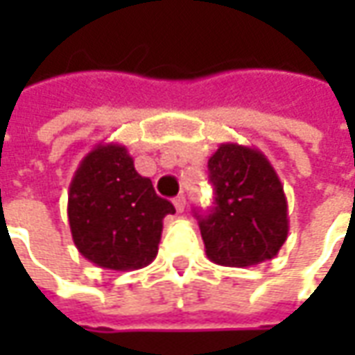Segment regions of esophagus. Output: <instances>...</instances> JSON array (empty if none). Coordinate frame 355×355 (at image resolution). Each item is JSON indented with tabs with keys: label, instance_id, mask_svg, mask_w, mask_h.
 <instances>
[{
	"label": "esophagus",
	"instance_id": "1",
	"mask_svg": "<svg viewBox=\"0 0 355 355\" xmlns=\"http://www.w3.org/2000/svg\"><path fill=\"white\" fill-rule=\"evenodd\" d=\"M173 203H175V209H177L178 213H182L186 209V198L184 196H177L175 200H173Z\"/></svg>",
	"mask_w": 355,
	"mask_h": 355
}]
</instances>
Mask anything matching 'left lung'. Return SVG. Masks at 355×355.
Wrapping results in <instances>:
<instances>
[{"label":"left lung","mask_w":355,"mask_h":355,"mask_svg":"<svg viewBox=\"0 0 355 355\" xmlns=\"http://www.w3.org/2000/svg\"><path fill=\"white\" fill-rule=\"evenodd\" d=\"M215 207L196 213L205 253L223 266H253L274 259L289 234L287 198L261 150L224 142L209 157Z\"/></svg>","instance_id":"left-lung-1"}]
</instances>
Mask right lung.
<instances>
[{
  "mask_svg": "<svg viewBox=\"0 0 355 355\" xmlns=\"http://www.w3.org/2000/svg\"><path fill=\"white\" fill-rule=\"evenodd\" d=\"M173 203L140 177L127 148L101 142L81 159L68 192V223L78 251L108 270H139L157 254Z\"/></svg>",
  "mask_w": 355,
  "mask_h": 355,
  "instance_id": "1",
  "label": "right lung"
}]
</instances>
